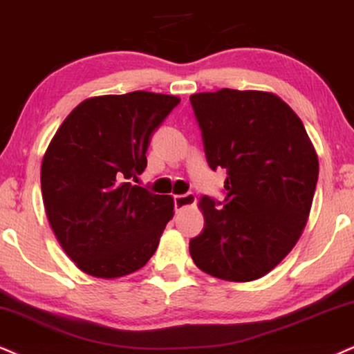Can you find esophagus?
I'll return each mask as SVG.
<instances>
[{
    "instance_id": "34e87169",
    "label": "esophagus",
    "mask_w": 354,
    "mask_h": 354,
    "mask_svg": "<svg viewBox=\"0 0 354 354\" xmlns=\"http://www.w3.org/2000/svg\"><path fill=\"white\" fill-rule=\"evenodd\" d=\"M197 202V198H195V195L192 194V192H187L184 195H176L174 197V207H176L177 212L184 210L187 207H192V205H195Z\"/></svg>"
}]
</instances>
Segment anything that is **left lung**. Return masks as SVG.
Here are the masks:
<instances>
[{
  "label": "left lung",
  "instance_id": "left-lung-1",
  "mask_svg": "<svg viewBox=\"0 0 354 354\" xmlns=\"http://www.w3.org/2000/svg\"><path fill=\"white\" fill-rule=\"evenodd\" d=\"M207 162L225 169V200H200L203 231L190 239L198 269L231 282L263 277L307 225L318 157L300 118L277 95L223 88L190 97Z\"/></svg>",
  "mask_w": 354,
  "mask_h": 354
}]
</instances>
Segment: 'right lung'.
Here are the masks:
<instances>
[{
	"label": "right lung",
	"mask_w": 354,
	"mask_h": 354,
	"mask_svg": "<svg viewBox=\"0 0 354 354\" xmlns=\"http://www.w3.org/2000/svg\"><path fill=\"white\" fill-rule=\"evenodd\" d=\"M178 103L152 91L88 98L52 138L41 167L44 207L60 246L90 276H128L156 252L174 200L133 182Z\"/></svg>",
	"instance_id": "obj_1"
}]
</instances>
